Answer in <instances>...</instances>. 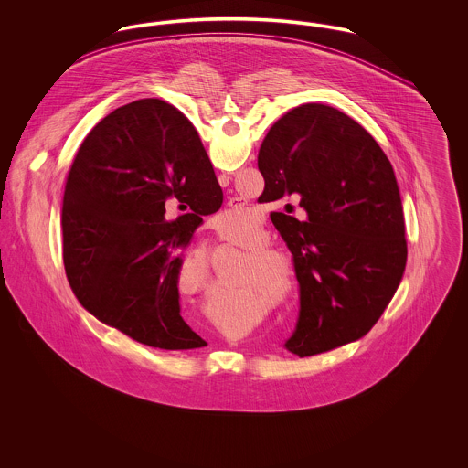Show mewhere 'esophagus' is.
I'll return each mask as SVG.
<instances>
[{
    "label": "esophagus",
    "mask_w": 468,
    "mask_h": 468,
    "mask_svg": "<svg viewBox=\"0 0 468 468\" xmlns=\"http://www.w3.org/2000/svg\"><path fill=\"white\" fill-rule=\"evenodd\" d=\"M219 182H221V184H223V186H228V184H229V177H228V176H219Z\"/></svg>",
    "instance_id": "34e87169"
}]
</instances>
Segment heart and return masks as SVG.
<instances>
[{"label":"heart","mask_w":468,"mask_h":468,"mask_svg":"<svg viewBox=\"0 0 468 468\" xmlns=\"http://www.w3.org/2000/svg\"><path fill=\"white\" fill-rule=\"evenodd\" d=\"M219 221L228 226H237L242 231H254L258 218L250 210H240V208H231L221 214ZM231 244L244 249L247 252H256V261L260 265V270L254 268L256 273H261V279L265 281L273 298L277 302H286L294 294L298 288V279H296V270L292 267L290 258L273 252V250H263L267 249V237L263 233H256L245 239H237L229 240Z\"/></svg>","instance_id":"1"}]
</instances>
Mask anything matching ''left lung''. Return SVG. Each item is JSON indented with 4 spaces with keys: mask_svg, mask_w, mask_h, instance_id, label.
Segmentation results:
<instances>
[{
    "mask_svg": "<svg viewBox=\"0 0 468 468\" xmlns=\"http://www.w3.org/2000/svg\"><path fill=\"white\" fill-rule=\"evenodd\" d=\"M261 201L294 198L305 221L279 214L300 284V357L368 334L400 284L407 240L400 191L374 136L344 112L305 103L284 113L258 154Z\"/></svg>",
    "mask_w": 468,
    "mask_h": 468,
    "instance_id": "left-lung-1",
    "label": "left lung"
}]
</instances>
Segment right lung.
Here are the masks:
<instances>
[{
	"label": "right lung",
	"mask_w": 468,
	"mask_h": 468,
	"mask_svg": "<svg viewBox=\"0 0 468 468\" xmlns=\"http://www.w3.org/2000/svg\"><path fill=\"white\" fill-rule=\"evenodd\" d=\"M194 212L168 224L164 205ZM223 191L200 136L176 107L138 100L80 145L63 197V261L79 302L101 323L166 351L207 346L180 315L182 254Z\"/></svg>",
	"instance_id": "obj_1"
}]
</instances>
